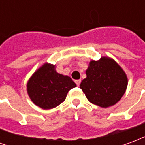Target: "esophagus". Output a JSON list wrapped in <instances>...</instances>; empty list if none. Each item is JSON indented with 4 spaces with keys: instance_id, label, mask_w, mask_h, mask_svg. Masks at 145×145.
<instances>
[{
    "instance_id": "1",
    "label": "esophagus",
    "mask_w": 145,
    "mask_h": 145,
    "mask_svg": "<svg viewBox=\"0 0 145 145\" xmlns=\"http://www.w3.org/2000/svg\"><path fill=\"white\" fill-rule=\"evenodd\" d=\"M75 83H76V85H78V86H79L80 84H81V80H76Z\"/></svg>"
}]
</instances>
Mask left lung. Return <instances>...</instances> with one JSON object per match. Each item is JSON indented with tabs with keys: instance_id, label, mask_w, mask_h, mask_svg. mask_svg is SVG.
I'll use <instances>...</instances> for the list:
<instances>
[{
	"instance_id": "1",
	"label": "left lung",
	"mask_w": 145,
	"mask_h": 145,
	"mask_svg": "<svg viewBox=\"0 0 145 145\" xmlns=\"http://www.w3.org/2000/svg\"><path fill=\"white\" fill-rule=\"evenodd\" d=\"M86 75L80 88L89 102L103 108L116 103L127 89L126 74L110 58L103 57L98 61L91 60Z\"/></svg>"
}]
</instances>
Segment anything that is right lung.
I'll return each mask as SVG.
<instances>
[{"instance_id":"add662e5","label":"right lung","mask_w":145,"mask_h":145,"mask_svg":"<svg viewBox=\"0 0 145 145\" xmlns=\"http://www.w3.org/2000/svg\"><path fill=\"white\" fill-rule=\"evenodd\" d=\"M76 84L68 76L57 73L54 65L45 63L33 74L27 84V91L36 106L49 109L60 105Z\"/></svg>"}]
</instances>
